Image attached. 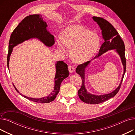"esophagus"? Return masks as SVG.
<instances>
[{
    "mask_svg": "<svg viewBox=\"0 0 135 135\" xmlns=\"http://www.w3.org/2000/svg\"><path fill=\"white\" fill-rule=\"evenodd\" d=\"M68 70H69V71L70 73H73V72H74V71L75 70V69L73 66H69L68 67Z\"/></svg>",
    "mask_w": 135,
    "mask_h": 135,
    "instance_id": "obj_1",
    "label": "esophagus"
}]
</instances>
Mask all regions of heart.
<instances>
[{"mask_svg":"<svg viewBox=\"0 0 135 135\" xmlns=\"http://www.w3.org/2000/svg\"><path fill=\"white\" fill-rule=\"evenodd\" d=\"M98 35L80 25L66 27L61 32V37L56 42L60 49L65 50V46L70 48V55L76 63H82L94 57L100 45Z\"/></svg>","mask_w":135,"mask_h":135,"instance_id":"obj_1","label":"heart"}]
</instances>
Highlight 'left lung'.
<instances>
[{"label":"left lung","mask_w":135,"mask_h":135,"mask_svg":"<svg viewBox=\"0 0 135 135\" xmlns=\"http://www.w3.org/2000/svg\"><path fill=\"white\" fill-rule=\"evenodd\" d=\"M93 19L100 26V28L102 31V38L104 40V42L100 47L99 52L93 60L98 58L102 55L109 50H114L120 56L124 69V73L121 81H120L119 86L114 91L108 94L96 95L89 93L86 89L85 85V71L86 68L89 66L91 61L83 63L77 67L76 68V72L81 76L82 79L81 87L78 92V96L80 100L84 102L89 104H95L104 102L116 95L120 89L124 78L126 71V63L125 54V48L124 41L122 39L117 30L115 29V28L108 21H106L103 18L94 16L93 17Z\"/></svg>","instance_id":"obj_1"}]
</instances>
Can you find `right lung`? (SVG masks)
Here are the masks:
<instances>
[{"label":"right lung","mask_w":135,"mask_h":135,"mask_svg":"<svg viewBox=\"0 0 135 135\" xmlns=\"http://www.w3.org/2000/svg\"><path fill=\"white\" fill-rule=\"evenodd\" d=\"M47 25L43 20L41 15H31L25 17L12 32L9 43V52L7 58V64L9 70V61L13 47L31 39H37L45 46L51 47L55 44L54 35L47 30ZM56 74L55 76L54 89L48 96L41 98H32L23 95L14 85L16 90L20 95L32 101L46 103L53 101L60 91L62 81L69 76L68 66L63 61H57L55 64Z\"/></svg>","instance_id":"right-lung-1"}]
</instances>
